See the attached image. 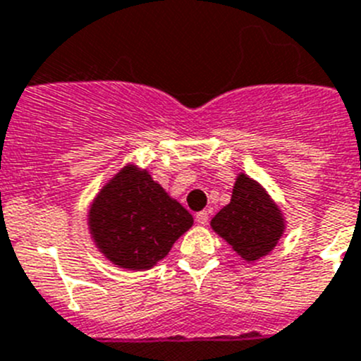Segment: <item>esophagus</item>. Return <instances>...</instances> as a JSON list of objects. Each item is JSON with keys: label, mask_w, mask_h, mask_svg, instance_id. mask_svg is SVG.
Instances as JSON below:
<instances>
[{"label": "esophagus", "mask_w": 361, "mask_h": 361, "mask_svg": "<svg viewBox=\"0 0 361 361\" xmlns=\"http://www.w3.org/2000/svg\"><path fill=\"white\" fill-rule=\"evenodd\" d=\"M196 221H197V225H207L209 223V212L207 210H201V212L196 214Z\"/></svg>", "instance_id": "esophagus-1"}]
</instances>
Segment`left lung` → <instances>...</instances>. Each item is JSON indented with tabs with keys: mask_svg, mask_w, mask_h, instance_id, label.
Listing matches in <instances>:
<instances>
[{
	"mask_svg": "<svg viewBox=\"0 0 361 361\" xmlns=\"http://www.w3.org/2000/svg\"><path fill=\"white\" fill-rule=\"evenodd\" d=\"M210 225L245 261H257L271 252L284 232L277 204L246 174H239L232 200L214 216Z\"/></svg>",
	"mask_w": 361,
	"mask_h": 361,
	"instance_id": "8db88e82",
	"label": "left lung"
}]
</instances>
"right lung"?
<instances>
[{
    "mask_svg": "<svg viewBox=\"0 0 361 361\" xmlns=\"http://www.w3.org/2000/svg\"><path fill=\"white\" fill-rule=\"evenodd\" d=\"M194 219L147 171L122 169L95 197L90 228L100 252L120 268L149 269L165 257Z\"/></svg>",
    "mask_w": 361,
    "mask_h": 361,
    "instance_id": "1",
    "label": "right lung"
}]
</instances>
